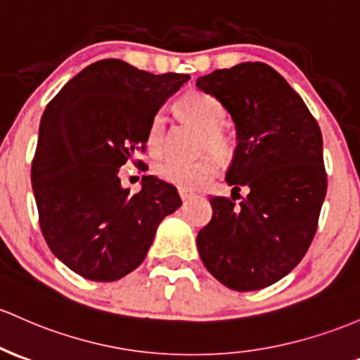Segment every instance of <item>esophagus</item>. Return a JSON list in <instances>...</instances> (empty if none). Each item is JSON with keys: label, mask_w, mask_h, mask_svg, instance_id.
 <instances>
[{"label": "esophagus", "mask_w": 360, "mask_h": 360, "mask_svg": "<svg viewBox=\"0 0 360 360\" xmlns=\"http://www.w3.org/2000/svg\"><path fill=\"white\" fill-rule=\"evenodd\" d=\"M179 196L183 201H188L193 196V193L188 191V189H184V188H179Z\"/></svg>", "instance_id": "34e87169"}]
</instances>
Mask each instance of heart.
I'll return each instance as SVG.
<instances>
[{"mask_svg": "<svg viewBox=\"0 0 360 360\" xmlns=\"http://www.w3.org/2000/svg\"><path fill=\"white\" fill-rule=\"evenodd\" d=\"M179 110L207 131L205 135V148H213L215 152L225 153L229 150V140L224 135L222 126L225 122V110L215 97L203 92L186 94L179 101ZM165 116L157 112L152 117L147 133V145L150 152L157 153L164 145ZM220 169V159L215 153H207L196 160H183L176 157H167L155 165V174L160 179L184 189L203 188L213 179Z\"/></svg>", "mask_w": 360, "mask_h": 360, "instance_id": "obj_1", "label": "heart"}]
</instances>
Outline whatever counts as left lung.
<instances>
[{
	"label": "left lung",
	"instance_id": "8db88e82",
	"mask_svg": "<svg viewBox=\"0 0 360 360\" xmlns=\"http://www.w3.org/2000/svg\"><path fill=\"white\" fill-rule=\"evenodd\" d=\"M236 124L231 198L213 196L196 246L207 270L232 290H258L306 255L326 195L323 138L304 101L264 63H239L196 80ZM244 186L248 196L236 204ZM239 196V195H238Z\"/></svg>",
	"mask_w": 360,
	"mask_h": 360
}]
</instances>
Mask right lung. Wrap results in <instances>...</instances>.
Here are the masks:
<instances>
[{
	"mask_svg": "<svg viewBox=\"0 0 360 360\" xmlns=\"http://www.w3.org/2000/svg\"><path fill=\"white\" fill-rule=\"evenodd\" d=\"M189 75H153L121 59L86 66L47 104L32 162L44 239L59 262L94 282L141 264L162 220L181 207L172 184L141 177L131 195L120 167L145 150L152 117Z\"/></svg>",
	"mask_w": 360,
	"mask_h": 360,
	"instance_id": "1",
	"label": "right lung"
}]
</instances>
